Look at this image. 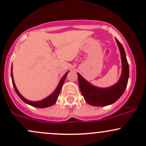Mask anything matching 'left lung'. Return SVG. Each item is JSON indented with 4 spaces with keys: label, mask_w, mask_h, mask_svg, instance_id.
I'll return each instance as SVG.
<instances>
[{
    "label": "left lung",
    "mask_w": 146,
    "mask_h": 146,
    "mask_svg": "<svg viewBox=\"0 0 146 146\" xmlns=\"http://www.w3.org/2000/svg\"><path fill=\"white\" fill-rule=\"evenodd\" d=\"M122 59V74L120 80L112 87L100 89L93 87L78 74V84L82 96L87 103L93 106H106L114 103L125 92L129 76V64L123 45L116 38Z\"/></svg>",
    "instance_id": "8db88e82"
}]
</instances>
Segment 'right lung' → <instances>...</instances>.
<instances>
[{"instance_id": "obj_1", "label": "right lung", "mask_w": 146, "mask_h": 146, "mask_svg": "<svg viewBox=\"0 0 146 146\" xmlns=\"http://www.w3.org/2000/svg\"><path fill=\"white\" fill-rule=\"evenodd\" d=\"M68 72H69V71H68V72H66V74H65L64 76V77H63V78L61 79L60 82H59V85L57 86V89L55 90V91H54V92L52 93V94L50 95V96H48V98L44 99V100H42L41 101H39V102H32V101H29V100H26V99H25L24 98H23L22 95H21L20 93H19V91H18V90L17 89V88H16V87H15V82H14L13 76L12 68H11L12 83H13V86L14 89H15L16 93H17L18 96H19V98H20L21 100H22L23 102H25V103L29 104V105L32 106H34V107H36V108H47V107H49V106H53V104H55V102H57V98H58L59 93H60L61 89H62V85L64 84V82L65 81V80H66V76H67V74H68Z\"/></svg>"}]
</instances>
